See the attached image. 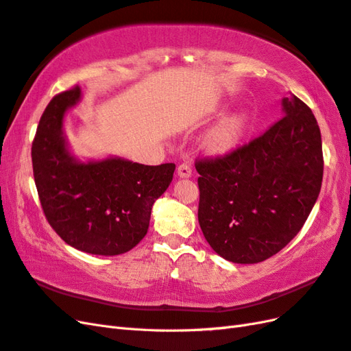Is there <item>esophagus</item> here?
<instances>
[{"label":"esophagus","instance_id":"obj_1","mask_svg":"<svg viewBox=\"0 0 351 351\" xmlns=\"http://www.w3.org/2000/svg\"><path fill=\"white\" fill-rule=\"evenodd\" d=\"M177 174H178V177H182V178H189V177H192V168H191V165H189V164H182V165H178V168H177Z\"/></svg>","mask_w":351,"mask_h":351}]
</instances>
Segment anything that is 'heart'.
<instances>
[{
    "label": "heart",
    "instance_id": "1",
    "mask_svg": "<svg viewBox=\"0 0 351 351\" xmlns=\"http://www.w3.org/2000/svg\"><path fill=\"white\" fill-rule=\"evenodd\" d=\"M251 124V115L246 110L234 112L223 118L205 137V147L213 155H227L238 149Z\"/></svg>",
    "mask_w": 351,
    "mask_h": 351
}]
</instances>
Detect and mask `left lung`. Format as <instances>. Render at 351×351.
I'll return each instance as SVG.
<instances>
[{"label":"left lung","instance_id":"1","mask_svg":"<svg viewBox=\"0 0 351 351\" xmlns=\"http://www.w3.org/2000/svg\"><path fill=\"white\" fill-rule=\"evenodd\" d=\"M282 106L285 117L260 137L195 164L199 226L227 261L254 264L278 254L317 201L324 177L317 121L293 94Z\"/></svg>","mask_w":351,"mask_h":351}]
</instances>
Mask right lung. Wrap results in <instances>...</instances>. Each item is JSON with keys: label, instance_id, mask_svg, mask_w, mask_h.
Returning a JSON list of instances; mask_svg holds the SVG:
<instances>
[{"label": "right lung", "instance_id": "obj_1", "mask_svg": "<svg viewBox=\"0 0 351 351\" xmlns=\"http://www.w3.org/2000/svg\"><path fill=\"white\" fill-rule=\"evenodd\" d=\"M80 99V87L58 94L40 119L32 143L38 196L47 221L66 243L94 255H119L146 236L152 206L176 165L122 158L81 162L63 132L64 113Z\"/></svg>", "mask_w": 351, "mask_h": 351}]
</instances>
